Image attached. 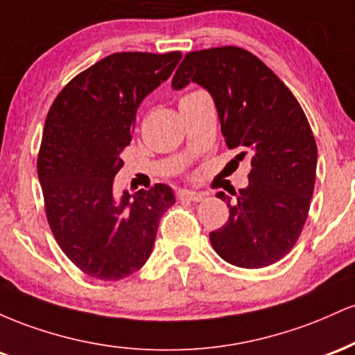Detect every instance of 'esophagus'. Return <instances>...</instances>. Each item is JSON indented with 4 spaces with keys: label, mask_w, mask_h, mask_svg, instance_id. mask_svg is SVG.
<instances>
[{
    "label": "esophagus",
    "mask_w": 355,
    "mask_h": 355,
    "mask_svg": "<svg viewBox=\"0 0 355 355\" xmlns=\"http://www.w3.org/2000/svg\"><path fill=\"white\" fill-rule=\"evenodd\" d=\"M177 197L180 200H191V202H200L203 198L202 191H195V190H178L177 191Z\"/></svg>",
    "instance_id": "34e87169"
}]
</instances>
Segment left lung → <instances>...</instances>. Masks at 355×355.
<instances>
[{"label": "left lung", "instance_id": "obj_1", "mask_svg": "<svg viewBox=\"0 0 355 355\" xmlns=\"http://www.w3.org/2000/svg\"><path fill=\"white\" fill-rule=\"evenodd\" d=\"M190 83L210 93L227 146L252 166L248 185L232 193L234 202L217 193L230 215L210 232L211 247L232 266H272L295 245L311 209L317 145L307 116L279 76L243 48L185 55L172 88Z\"/></svg>", "mask_w": 355, "mask_h": 355}]
</instances>
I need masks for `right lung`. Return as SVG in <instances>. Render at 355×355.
Segmentation results:
<instances>
[{
	"instance_id": "right-lung-1",
	"label": "right lung",
	"mask_w": 355,
	"mask_h": 355,
	"mask_svg": "<svg viewBox=\"0 0 355 355\" xmlns=\"http://www.w3.org/2000/svg\"><path fill=\"white\" fill-rule=\"evenodd\" d=\"M180 58V51L113 53L76 75L48 112L38 155L46 218L64 255L93 279L120 280L144 267L175 203L165 183L116 197L113 182L138 107Z\"/></svg>"
}]
</instances>
